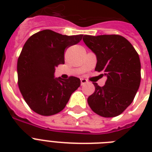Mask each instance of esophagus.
Returning a JSON list of instances; mask_svg holds the SVG:
<instances>
[{
    "mask_svg": "<svg viewBox=\"0 0 152 152\" xmlns=\"http://www.w3.org/2000/svg\"><path fill=\"white\" fill-rule=\"evenodd\" d=\"M80 83H81V85H83V84H84V83H88V80H86V79H80Z\"/></svg>",
    "mask_w": 152,
    "mask_h": 152,
    "instance_id": "esophagus-1",
    "label": "esophagus"
}]
</instances>
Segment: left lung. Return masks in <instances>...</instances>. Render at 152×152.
Here are the masks:
<instances>
[{"label": "left lung", "mask_w": 152, "mask_h": 152, "mask_svg": "<svg viewBox=\"0 0 152 152\" xmlns=\"http://www.w3.org/2000/svg\"><path fill=\"white\" fill-rule=\"evenodd\" d=\"M83 40L96 55L95 70L107 77L103 87L93 83L95 91L88 97V105L104 118L120 115L132 103L139 89V55L127 39L118 34L83 35Z\"/></svg>", "instance_id": "left-lung-1"}]
</instances>
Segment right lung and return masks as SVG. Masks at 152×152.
<instances>
[{"mask_svg": "<svg viewBox=\"0 0 152 152\" xmlns=\"http://www.w3.org/2000/svg\"><path fill=\"white\" fill-rule=\"evenodd\" d=\"M83 34L63 35L43 30L25 42L17 61L18 85L29 107L42 116L59 113L80 86V80L70 76L54 78L55 68L64 63V50L80 42Z\"/></svg>", "mask_w": 152, "mask_h": 152, "instance_id": "obj_1", "label": "right lung"}]
</instances>
